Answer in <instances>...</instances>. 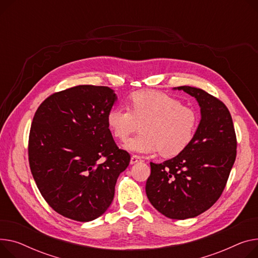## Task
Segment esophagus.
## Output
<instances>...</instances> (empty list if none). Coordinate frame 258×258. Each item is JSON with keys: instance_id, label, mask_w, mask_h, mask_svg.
I'll list each match as a JSON object with an SVG mask.
<instances>
[{"instance_id": "obj_1", "label": "esophagus", "mask_w": 258, "mask_h": 258, "mask_svg": "<svg viewBox=\"0 0 258 258\" xmlns=\"http://www.w3.org/2000/svg\"><path fill=\"white\" fill-rule=\"evenodd\" d=\"M141 161H142L141 157L137 156V154H134V156H132V158H131V164H132V165H133V164H136V163H139V162H141Z\"/></svg>"}]
</instances>
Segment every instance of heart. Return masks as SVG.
Wrapping results in <instances>:
<instances>
[{
  "mask_svg": "<svg viewBox=\"0 0 258 258\" xmlns=\"http://www.w3.org/2000/svg\"><path fill=\"white\" fill-rule=\"evenodd\" d=\"M115 138L125 141L142 124V133L130 139L124 147L140 153L160 151L175 157L193 141L199 123L198 112L163 92L137 91L128 98V108L115 107L107 116Z\"/></svg>",
  "mask_w": 258,
  "mask_h": 258,
  "instance_id": "heart-1",
  "label": "heart"
}]
</instances>
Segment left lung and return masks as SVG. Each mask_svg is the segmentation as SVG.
I'll list each match as a JSON object with an SVG mask.
<instances>
[{
	"label": "left lung",
	"instance_id": "8db88e82",
	"mask_svg": "<svg viewBox=\"0 0 258 258\" xmlns=\"http://www.w3.org/2000/svg\"><path fill=\"white\" fill-rule=\"evenodd\" d=\"M177 89L198 101L200 123L181 153L161 164L150 163L145 190L161 214L184 220L208 211L224 191L236 157V136L231 115L220 99L190 86Z\"/></svg>",
	"mask_w": 258,
	"mask_h": 258
}]
</instances>
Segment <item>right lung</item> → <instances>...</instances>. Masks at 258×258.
Instances as JSON below:
<instances>
[{"mask_svg":"<svg viewBox=\"0 0 258 258\" xmlns=\"http://www.w3.org/2000/svg\"><path fill=\"white\" fill-rule=\"evenodd\" d=\"M117 99L106 86L80 85L38 107L29 135V164L38 190L58 214L92 221L111 205L131 156L116 145L107 116Z\"/></svg>","mask_w":258,"mask_h":258,"instance_id":"obj_1","label":"right lung"}]
</instances>
